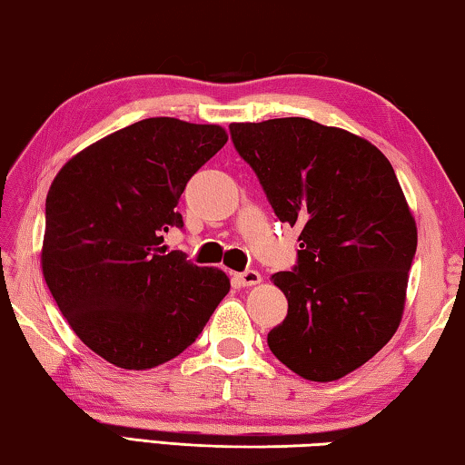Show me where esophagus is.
<instances>
[{
    "instance_id": "obj_1",
    "label": "esophagus",
    "mask_w": 465,
    "mask_h": 465,
    "mask_svg": "<svg viewBox=\"0 0 465 465\" xmlns=\"http://www.w3.org/2000/svg\"><path fill=\"white\" fill-rule=\"evenodd\" d=\"M233 279L240 282L242 287H252V285H258V282L262 281L261 272L258 271H243V272H235Z\"/></svg>"
}]
</instances>
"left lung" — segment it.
<instances>
[{"instance_id": "8db88e82", "label": "left lung", "mask_w": 465, "mask_h": 465, "mask_svg": "<svg viewBox=\"0 0 465 465\" xmlns=\"http://www.w3.org/2000/svg\"><path fill=\"white\" fill-rule=\"evenodd\" d=\"M230 131L274 213L302 227L297 266L271 277L289 303L272 355L303 380H341L402 322L419 233L396 172L367 139L302 116Z\"/></svg>"}]
</instances>
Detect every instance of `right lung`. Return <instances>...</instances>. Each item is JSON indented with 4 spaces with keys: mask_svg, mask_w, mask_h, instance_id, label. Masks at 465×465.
<instances>
[{
    "mask_svg": "<svg viewBox=\"0 0 465 465\" xmlns=\"http://www.w3.org/2000/svg\"><path fill=\"white\" fill-rule=\"evenodd\" d=\"M219 124L155 116L77 152L46 194L43 277L80 341L143 371L188 349L230 279L168 252L163 233L193 174L225 145Z\"/></svg>",
    "mask_w": 465,
    "mask_h": 465,
    "instance_id": "right-lung-1",
    "label": "right lung"
}]
</instances>
